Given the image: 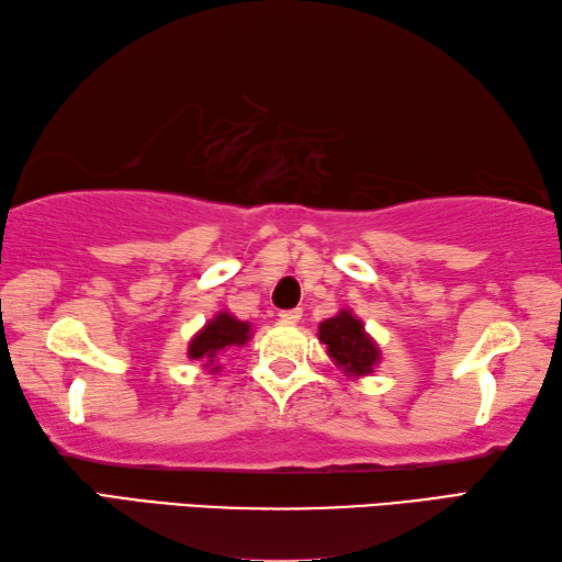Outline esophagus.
<instances>
[{"label": "esophagus", "mask_w": 562, "mask_h": 562, "mask_svg": "<svg viewBox=\"0 0 562 562\" xmlns=\"http://www.w3.org/2000/svg\"><path fill=\"white\" fill-rule=\"evenodd\" d=\"M280 322H284V324H300L302 322V310H284V312H280Z\"/></svg>", "instance_id": "obj_1"}]
</instances>
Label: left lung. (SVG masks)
<instances>
[{
	"mask_svg": "<svg viewBox=\"0 0 562 562\" xmlns=\"http://www.w3.org/2000/svg\"><path fill=\"white\" fill-rule=\"evenodd\" d=\"M318 340L326 344V353L334 366L348 378H366L380 362V348L366 334V326L348 310H340L334 318L318 324Z\"/></svg>",
	"mask_w": 562,
	"mask_h": 562,
	"instance_id": "8db88e82",
	"label": "left lung"
}]
</instances>
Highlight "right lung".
Listing matches in <instances>:
<instances>
[{"label":"right lung","mask_w":562,"mask_h":562,"mask_svg":"<svg viewBox=\"0 0 562 562\" xmlns=\"http://www.w3.org/2000/svg\"><path fill=\"white\" fill-rule=\"evenodd\" d=\"M248 338H250L248 322H238L234 314L218 312L212 322H206L202 331L190 340L187 356L192 360H202L204 368H212V372H216L218 370V366H214L216 356H222L226 348L244 346Z\"/></svg>","instance_id":"obj_1"}]
</instances>
